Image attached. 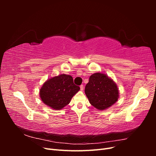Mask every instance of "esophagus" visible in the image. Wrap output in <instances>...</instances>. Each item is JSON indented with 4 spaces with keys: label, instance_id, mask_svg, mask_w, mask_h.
Here are the masks:
<instances>
[{
    "label": "esophagus",
    "instance_id": "34e87169",
    "mask_svg": "<svg viewBox=\"0 0 156 156\" xmlns=\"http://www.w3.org/2000/svg\"><path fill=\"white\" fill-rule=\"evenodd\" d=\"M80 88H81V91H83V89H84V87H83V84H82V85L80 86Z\"/></svg>",
    "mask_w": 156,
    "mask_h": 156
}]
</instances>
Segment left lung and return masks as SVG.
<instances>
[{
  "mask_svg": "<svg viewBox=\"0 0 156 156\" xmlns=\"http://www.w3.org/2000/svg\"><path fill=\"white\" fill-rule=\"evenodd\" d=\"M84 92L90 103L100 111L114 105L119 97V88L115 82L107 75L101 73H94L90 77Z\"/></svg>",
  "mask_w": 156,
  "mask_h": 156,
  "instance_id": "left-lung-1",
  "label": "left lung"
}]
</instances>
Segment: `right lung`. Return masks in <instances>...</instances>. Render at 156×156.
<instances>
[{
  "instance_id": "1",
  "label": "right lung",
  "mask_w": 156,
  "mask_h": 156,
  "mask_svg": "<svg viewBox=\"0 0 156 156\" xmlns=\"http://www.w3.org/2000/svg\"><path fill=\"white\" fill-rule=\"evenodd\" d=\"M79 90L71 75L61 74L47 80L40 90V96L46 105L60 110L69 104Z\"/></svg>"
}]
</instances>
